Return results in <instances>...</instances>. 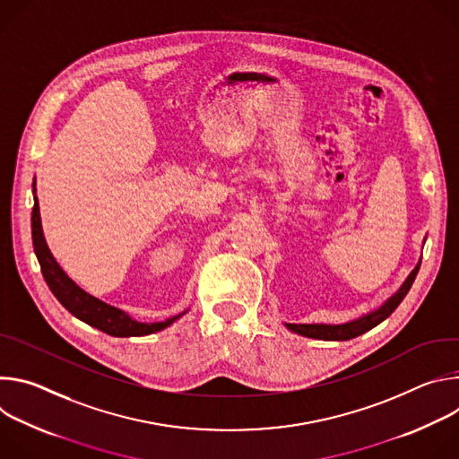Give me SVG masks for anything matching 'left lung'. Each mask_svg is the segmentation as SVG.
<instances>
[{
    "label": "left lung",
    "instance_id": "left-lung-1",
    "mask_svg": "<svg viewBox=\"0 0 459 459\" xmlns=\"http://www.w3.org/2000/svg\"><path fill=\"white\" fill-rule=\"evenodd\" d=\"M420 265L421 261L416 265V269L409 274V278L405 280V283L400 287V290L390 296L377 310L359 317V319H354V321H349V323H343V325H319V323H314V325H296V323H285L287 329L296 333V334H301V336H307V338H314V340H325V342H347V340H352L370 329H374L376 325H379L383 319H386L392 312H394L398 308V305L403 301V298L407 296V292L411 290L414 280H416V274L420 271Z\"/></svg>",
    "mask_w": 459,
    "mask_h": 459
}]
</instances>
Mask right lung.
<instances>
[{
    "instance_id": "obj_1",
    "label": "right lung",
    "mask_w": 459,
    "mask_h": 459,
    "mask_svg": "<svg viewBox=\"0 0 459 459\" xmlns=\"http://www.w3.org/2000/svg\"><path fill=\"white\" fill-rule=\"evenodd\" d=\"M32 243H34V252L39 261L41 274L56 296V299L67 308L73 316L78 319L85 321L87 325L94 326V329L116 336V338H128V336H145L152 334L158 331H163L165 326L172 325L179 316L169 317L165 321L158 323H142L125 314L123 310L107 305L105 301L87 294L83 289H80L67 274L63 273V269L57 265V261L50 254L47 241L43 238L41 230V220H39V205L38 198L34 195V209H32Z\"/></svg>"
}]
</instances>
